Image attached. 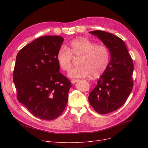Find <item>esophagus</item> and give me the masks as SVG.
Here are the masks:
<instances>
[{
    "label": "esophagus",
    "instance_id": "34e87169",
    "mask_svg": "<svg viewBox=\"0 0 148 148\" xmlns=\"http://www.w3.org/2000/svg\"><path fill=\"white\" fill-rule=\"evenodd\" d=\"M78 81H79L78 79H72V80H71V83H75L77 82Z\"/></svg>",
    "mask_w": 148,
    "mask_h": 148
}]
</instances>
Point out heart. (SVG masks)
<instances>
[{
  "instance_id": "heart-1",
  "label": "heart",
  "mask_w": 148,
  "mask_h": 148,
  "mask_svg": "<svg viewBox=\"0 0 148 148\" xmlns=\"http://www.w3.org/2000/svg\"><path fill=\"white\" fill-rule=\"evenodd\" d=\"M74 58H78L80 64L71 69L68 75L72 78L98 77L106 70L110 62V52L103 44H97L88 39L81 38L69 42L66 47L59 48L56 59L60 68L64 71L71 69Z\"/></svg>"
}]
</instances>
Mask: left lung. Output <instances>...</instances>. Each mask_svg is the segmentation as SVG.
<instances>
[{
  "mask_svg": "<svg viewBox=\"0 0 148 148\" xmlns=\"http://www.w3.org/2000/svg\"><path fill=\"white\" fill-rule=\"evenodd\" d=\"M89 33L101 40L111 55L106 70L88 97L97 112L107 114L118 110L125 103L133 89V62L125 42L120 38L102 30Z\"/></svg>",
  "mask_w": 148,
  "mask_h": 148,
  "instance_id": "obj_1",
  "label": "left lung"
}]
</instances>
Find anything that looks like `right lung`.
<instances>
[{"mask_svg": "<svg viewBox=\"0 0 148 148\" xmlns=\"http://www.w3.org/2000/svg\"><path fill=\"white\" fill-rule=\"evenodd\" d=\"M64 39L43 36L18 53L13 81L17 99L35 117L50 121L63 113L72 86L59 72L56 55Z\"/></svg>", "mask_w": 148, "mask_h": 148, "instance_id": "add662e5", "label": "right lung"}]
</instances>
